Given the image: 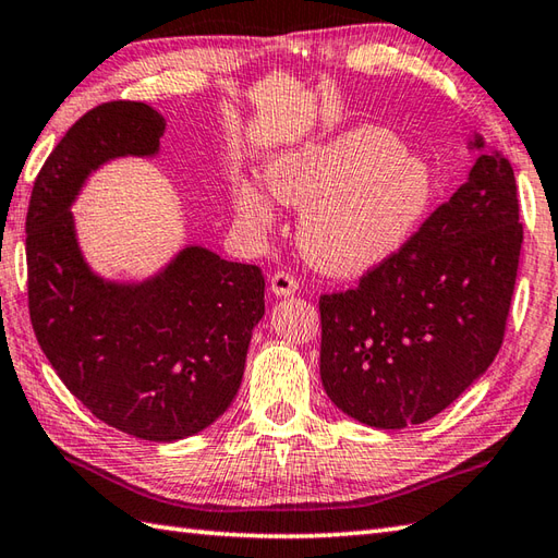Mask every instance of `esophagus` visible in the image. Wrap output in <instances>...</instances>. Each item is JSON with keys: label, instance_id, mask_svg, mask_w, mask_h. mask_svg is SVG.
<instances>
[{"label": "esophagus", "instance_id": "esophagus-1", "mask_svg": "<svg viewBox=\"0 0 558 558\" xmlns=\"http://www.w3.org/2000/svg\"><path fill=\"white\" fill-rule=\"evenodd\" d=\"M298 290H300V282L298 278H292L288 270H280L270 278V292L276 294V298H290V294H294Z\"/></svg>", "mask_w": 558, "mask_h": 558}]
</instances>
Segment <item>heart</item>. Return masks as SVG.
<instances>
[{"label":"heart","instance_id":"b5f03b06","mask_svg":"<svg viewBox=\"0 0 558 558\" xmlns=\"http://www.w3.org/2000/svg\"><path fill=\"white\" fill-rule=\"evenodd\" d=\"M264 177L280 204L302 208L298 242L304 258L336 278H362L398 258L429 220L438 196L432 162L374 124L280 150L264 165ZM267 193L254 180L232 189L236 218L256 234L276 222Z\"/></svg>","mask_w":558,"mask_h":558}]
</instances>
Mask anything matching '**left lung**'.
<instances>
[{
  "mask_svg": "<svg viewBox=\"0 0 558 558\" xmlns=\"http://www.w3.org/2000/svg\"><path fill=\"white\" fill-rule=\"evenodd\" d=\"M480 156L398 258L357 290L324 294L322 384L336 408L376 429L436 417L501 348L523 244L511 162Z\"/></svg>",
  "mask_w": 558,
  "mask_h": 558,
  "instance_id": "obj_1",
  "label": "left lung"
}]
</instances>
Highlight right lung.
<instances>
[{"label":"right lung","instance_id":"1","mask_svg":"<svg viewBox=\"0 0 558 558\" xmlns=\"http://www.w3.org/2000/svg\"><path fill=\"white\" fill-rule=\"evenodd\" d=\"M165 117L146 102H105L59 141L26 218L35 338L62 384L98 420L146 441L204 432L240 390L264 276L186 244L144 280L105 278L83 254L76 204L117 158H156Z\"/></svg>","mask_w":558,"mask_h":558}]
</instances>
